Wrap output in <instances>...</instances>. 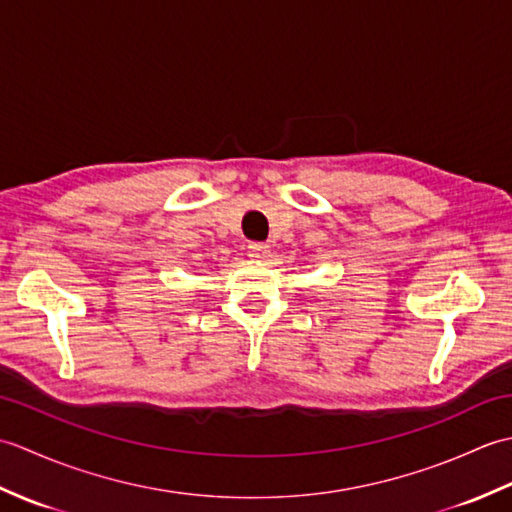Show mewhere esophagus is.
<instances>
[{
  "label": "esophagus",
  "mask_w": 512,
  "mask_h": 512,
  "mask_svg": "<svg viewBox=\"0 0 512 512\" xmlns=\"http://www.w3.org/2000/svg\"><path fill=\"white\" fill-rule=\"evenodd\" d=\"M248 255L255 259H266L270 255V246L264 242H250L248 244Z\"/></svg>",
  "instance_id": "obj_1"
}]
</instances>
